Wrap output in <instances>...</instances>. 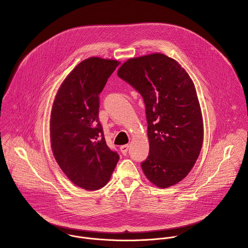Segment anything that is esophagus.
I'll return each mask as SVG.
<instances>
[{
	"label": "esophagus",
	"instance_id": "esophagus-1",
	"mask_svg": "<svg viewBox=\"0 0 248 248\" xmlns=\"http://www.w3.org/2000/svg\"><path fill=\"white\" fill-rule=\"evenodd\" d=\"M120 149H121V151H122V153H123L124 155H126V153H127V150H128V144H125V145H122V146L120 147Z\"/></svg>",
	"mask_w": 248,
	"mask_h": 248
}]
</instances>
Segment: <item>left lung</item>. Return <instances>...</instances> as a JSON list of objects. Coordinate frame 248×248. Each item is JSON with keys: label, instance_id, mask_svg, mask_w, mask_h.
Masks as SVG:
<instances>
[{"label": "left lung", "instance_id": "1", "mask_svg": "<svg viewBox=\"0 0 248 248\" xmlns=\"http://www.w3.org/2000/svg\"><path fill=\"white\" fill-rule=\"evenodd\" d=\"M120 78L142 96L149 155L141 163L146 178L161 188L184 180L198 159L203 120L194 84L181 64L163 54L127 60Z\"/></svg>", "mask_w": 248, "mask_h": 248}]
</instances>
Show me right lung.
<instances>
[{
  "instance_id": "add662e5",
  "label": "right lung",
  "mask_w": 248,
  "mask_h": 248,
  "mask_svg": "<svg viewBox=\"0 0 248 248\" xmlns=\"http://www.w3.org/2000/svg\"><path fill=\"white\" fill-rule=\"evenodd\" d=\"M120 62L92 57L78 63L55 97L50 121L54 157L76 186H105L120 159L106 143L99 121V94Z\"/></svg>"
}]
</instances>
